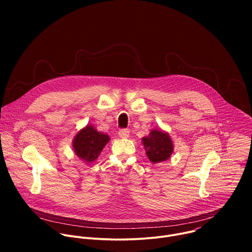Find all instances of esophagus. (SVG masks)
I'll return each mask as SVG.
<instances>
[{
    "mask_svg": "<svg viewBox=\"0 0 252 252\" xmlns=\"http://www.w3.org/2000/svg\"><path fill=\"white\" fill-rule=\"evenodd\" d=\"M119 135H120V137H122V138H126V137H128V135H129V130L126 129V128H123V129H121V130L119 131Z\"/></svg>",
    "mask_w": 252,
    "mask_h": 252,
    "instance_id": "1",
    "label": "esophagus"
}]
</instances>
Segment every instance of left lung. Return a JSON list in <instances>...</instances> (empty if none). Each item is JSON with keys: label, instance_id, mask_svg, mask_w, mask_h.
Masks as SVG:
<instances>
[{"label": "left lung", "instance_id": "1", "mask_svg": "<svg viewBox=\"0 0 252 252\" xmlns=\"http://www.w3.org/2000/svg\"><path fill=\"white\" fill-rule=\"evenodd\" d=\"M142 145L149 159L154 163L166 160L173 152L172 140L168 133L158 129L152 130L149 136L143 137Z\"/></svg>", "mask_w": 252, "mask_h": 252}]
</instances>
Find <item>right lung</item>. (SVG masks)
Segmentation results:
<instances>
[{"label":"right lung","instance_id":"obj_1","mask_svg":"<svg viewBox=\"0 0 252 252\" xmlns=\"http://www.w3.org/2000/svg\"><path fill=\"white\" fill-rule=\"evenodd\" d=\"M109 140V135L97 131L92 126H87L75 136L73 147L75 154L80 158L87 162H92L97 158Z\"/></svg>","mask_w":252,"mask_h":252}]
</instances>
